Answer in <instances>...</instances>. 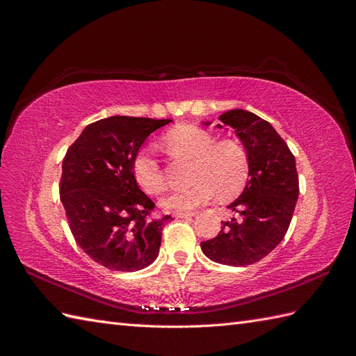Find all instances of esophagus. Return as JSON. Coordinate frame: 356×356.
Returning <instances> with one entry per match:
<instances>
[{"instance_id":"obj_1","label":"esophagus","mask_w":356,"mask_h":356,"mask_svg":"<svg viewBox=\"0 0 356 356\" xmlns=\"http://www.w3.org/2000/svg\"><path fill=\"white\" fill-rule=\"evenodd\" d=\"M174 217L177 220H179V218H191V217H195V212H175Z\"/></svg>"}]
</instances>
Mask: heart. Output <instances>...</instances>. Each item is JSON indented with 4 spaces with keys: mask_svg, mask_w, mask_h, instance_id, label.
Returning a JSON list of instances; mask_svg holds the SVG:
<instances>
[{
    "mask_svg": "<svg viewBox=\"0 0 356 356\" xmlns=\"http://www.w3.org/2000/svg\"><path fill=\"white\" fill-rule=\"evenodd\" d=\"M163 147L177 159L195 161L190 188L175 191L161 204L172 211H190L207 204L220 195L221 200L236 197L250 178V154L238 139H220L200 126L179 124L165 135ZM136 184L147 195H160L166 188L163 170L148 153H139L132 165Z\"/></svg>",
    "mask_w": 356,
    "mask_h": 356,
    "instance_id": "1",
    "label": "heart"
}]
</instances>
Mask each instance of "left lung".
I'll return each mask as SVG.
<instances>
[{
    "label": "left lung",
    "instance_id": "8db88e82",
    "mask_svg": "<svg viewBox=\"0 0 356 356\" xmlns=\"http://www.w3.org/2000/svg\"><path fill=\"white\" fill-rule=\"evenodd\" d=\"M220 122L218 127L234 129L250 154L251 179L229 204L238 217L221 221V232L200 248L209 260L239 267L260 261L284 239L298 199V175L294 154L261 117L230 110Z\"/></svg>",
    "mask_w": 356,
    "mask_h": 356
}]
</instances>
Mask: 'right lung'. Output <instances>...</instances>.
<instances>
[{
    "label": "right lung",
    "instance_id": "add662e5",
    "mask_svg": "<svg viewBox=\"0 0 356 356\" xmlns=\"http://www.w3.org/2000/svg\"><path fill=\"white\" fill-rule=\"evenodd\" d=\"M172 120L113 115L86 126L62 161L60 202L75 242L93 261L117 272L152 264L170 215L147 218L154 202L138 187V149Z\"/></svg>",
    "mask_w": 356,
    "mask_h": 356
}]
</instances>
